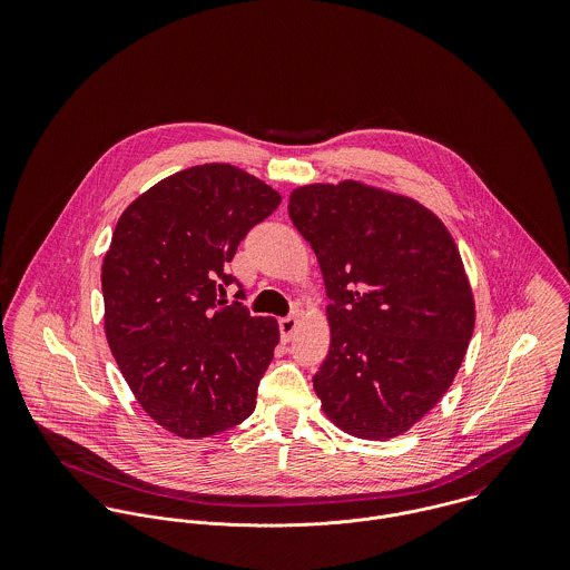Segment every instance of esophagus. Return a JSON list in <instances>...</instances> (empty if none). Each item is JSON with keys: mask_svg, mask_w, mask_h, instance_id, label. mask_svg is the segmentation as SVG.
Segmentation results:
<instances>
[{"mask_svg": "<svg viewBox=\"0 0 570 570\" xmlns=\"http://www.w3.org/2000/svg\"><path fill=\"white\" fill-rule=\"evenodd\" d=\"M296 326H298V318H296V316H287V318H281V321H278V328H281L283 342H289V340H292Z\"/></svg>", "mask_w": 570, "mask_h": 570, "instance_id": "obj_1", "label": "esophagus"}]
</instances>
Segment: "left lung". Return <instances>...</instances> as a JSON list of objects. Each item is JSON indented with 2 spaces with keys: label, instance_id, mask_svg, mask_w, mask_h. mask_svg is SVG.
<instances>
[{
  "label": "left lung",
  "instance_id": "8db88e82",
  "mask_svg": "<svg viewBox=\"0 0 570 570\" xmlns=\"http://www.w3.org/2000/svg\"><path fill=\"white\" fill-rule=\"evenodd\" d=\"M287 208L331 301L314 375L326 416L360 439L404 434L452 386L474 331L459 247L419 202L353 179L301 186Z\"/></svg>",
  "mask_w": 570,
  "mask_h": 570
}]
</instances>
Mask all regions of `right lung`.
Here are the masks:
<instances>
[{
    "label": "right lung",
    "mask_w": 570,
    "mask_h": 570,
    "mask_svg": "<svg viewBox=\"0 0 570 570\" xmlns=\"http://www.w3.org/2000/svg\"><path fill=\"white\" fill-rule=\"evenodd\" d=\"M281 195L233 164L184 168L127 206L102 261L105 335L142 410L181 439L230 430L256 406L274 318L217 303L247 230Z\"/></svg>",
    "instance_id": "obj_1"
}]
</instances>
